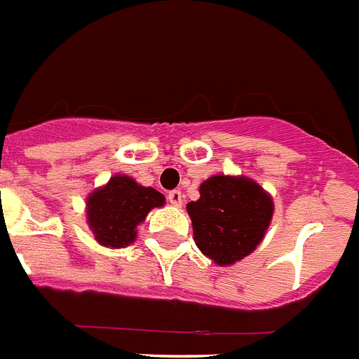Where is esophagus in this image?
<instances>
[{"label":"esophagus","instance_id":"esophagus-1","mask_svg":"<svg viewBox=\"0 0 359 359\" xmlns=\"http://www.w3.org/2000/svg\"><path fill=\"white\" fill-rule=\"evenodd\" d=\"M168 201H170V205H174V207H182V203H183L182 191H170V192H168Z\"/></svg>","mask_w":359,"mask_h":359}]
</instances>
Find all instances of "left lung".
<instances>
[{"instance_id": "1", "label": "left lung", "mask_w": 359, "mask_h": 359, "mask_svg": "<svg viewBox=\"0 0 359 359\" xmlns=\"http://www.w3.org/2000/svg\"><path fill=\"white\" fill-rule=\"evenodd\" d=\"M198 249L219 267L241 262L265 238L274 214L272 196L247 176L216 174L187 203Z\"/></svg>"}]
</instances>
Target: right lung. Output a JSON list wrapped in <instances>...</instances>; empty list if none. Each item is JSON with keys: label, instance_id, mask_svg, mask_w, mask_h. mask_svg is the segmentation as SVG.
Wrapping results in <instances>:
<instances>
[{"label": "right lung", "instance_id": "1", "mask_svg": "<svg viewBox=\"0 0 359 359\" xmlns=\"http://www.w3.org/2000/svg\"><path fill=\"white\" fill-rule=\"evenodd\" d=\"M163 205L161 192L140 185L130 176L114 174L87 196V225L100 245L123 249L134 243L137 225L145 222L147 214Z\"/></svg>", "mask_w": 359, "mask_h": 359}]
</instances>
